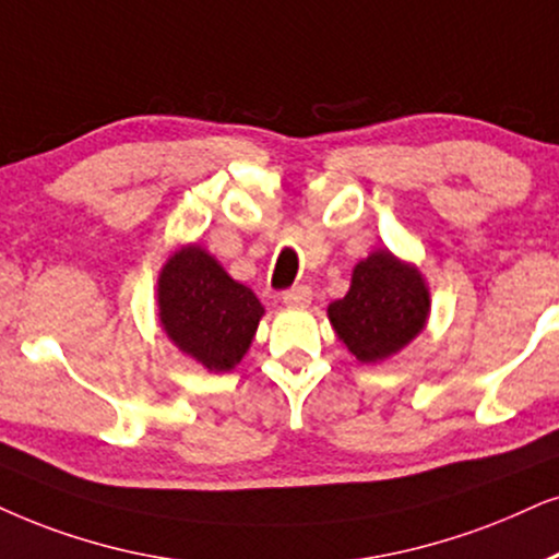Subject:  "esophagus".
<instances>
[{"label": "esophagus", "instance_id": "esophagus-1", "mask_svg": "<svg viewBox=\"0 0 559 559\" xmlns=\"http://www.w3.org/2000/svg\"><path fill=\"white\" fill-rule=\"evenodd\" d=\"M309 301H312V288L309 286H294L284 294V304L292 309L309 307Z\"/></svg>", "mask_w": 559, "mask_h": 559}]
</instances>
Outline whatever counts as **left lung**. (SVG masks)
Masks as SVG:
<instances>
[{
  "label": "left lung",
  "mask_w": 559,
  "mask_h": 559,
  "mask_svg": "<svg viewBox=\"0 0 559 559\" xmlns=\"http://www.w3.org/2000/svg\"><path fill=\"white\" fill-rule=\"evenodd\" d=\"M428 317L430 288L420 267L386 247L353 265L348 294L328 307L337 341L361 364L386 361L407 348Z\"/></svg>",
  "instance_id": "obj_1"
}]
</instances>
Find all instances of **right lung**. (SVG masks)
<instances>
[{"label":"right lung","mask_w":559,"mask_h":559,"mask_svg":"<svg viewBox=\"0 0 559 559\" xmlns=\"http://www.w3.org/2000/svg\"><path fill=\"white\" fill-rule=\"evenodd\" d=\"M265 307L252 288L231 278L203 245L178 247L157 278V317L167 341L206 371L242 361Z\"/></svg>","instance_id":"obj_1"}]
</instances>
